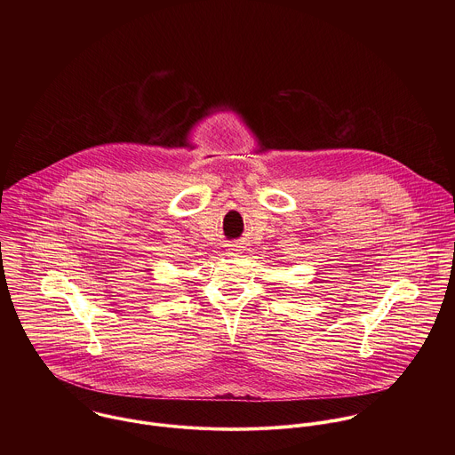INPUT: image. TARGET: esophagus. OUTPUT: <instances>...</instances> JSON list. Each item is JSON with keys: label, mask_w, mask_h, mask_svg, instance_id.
Segmentation results:
<instances>
[{"label": "esophagus", "mask_w": 455, "mask_h": 455, "mask_svg": "<svg viewBox=\"0 0 455 455\" xmlns=\"http://www.w3.org/2000/svg\"><path fill=\"white\" fill-rule=\"evenodd\" d=\"M238 252H240V249H238L236 245H229V249H228V254H229V256H236Z\"/></svg>", "instance_id": "esophagus-1"}]
</instances>
